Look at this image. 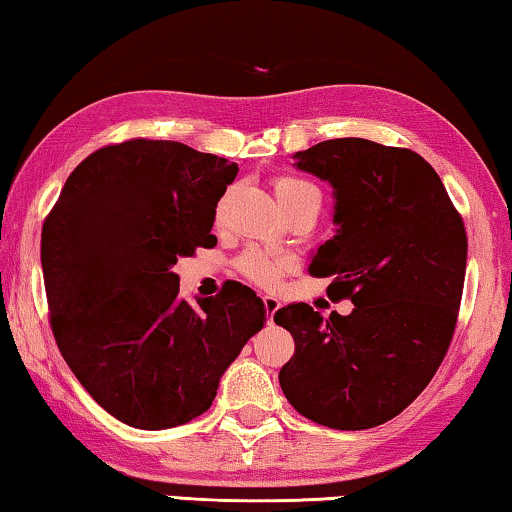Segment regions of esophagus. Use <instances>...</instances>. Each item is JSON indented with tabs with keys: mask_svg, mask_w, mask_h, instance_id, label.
Here are the masks:
<instances>
[{
	"mask_svg": "<svg viewBox=\"0 0 512 512\" xmlns=\"http://www.w3.org/2000/svg\"><path fill=\"white\" fill-rule=\"evenodd\" d=\"M263 306H265V313H267V322H272L274 313H277V311L281 309V302L277 300V297L265 295V297H263Z\"/></svg>",
	"mask_w": 512,
	"mask_h": 512,
	"instance_id": "esophagus-1",
	"label": "esophagus"
}]
</instances>
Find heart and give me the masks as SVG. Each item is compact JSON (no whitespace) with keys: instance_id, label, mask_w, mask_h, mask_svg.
I'll return each mask as SVG.
<instances>
[{"instance_id":"b5f03b06","label":"heart","mask_w":512,"mask_h":512,"mask_svg":"<svg viewBox=\"0 0 512 512\" xmlns=\"http://www.w3.org/2000/svg\"><path fill=\"white\" fill-rule=\"evenodd\" d=\"M272 187L279 203L286 210L302 206V203H318L320 206V190L304 178L277 176L272 180ZM293 263L295 258L290 256L288 251L251 245L238 256L235 267H238L242 277L249 279L251 283H256V286L274 288L281 281L283 274L293 267Z\"/></svg>"}]
</instances>
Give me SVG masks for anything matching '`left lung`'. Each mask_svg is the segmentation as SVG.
<instances>
[{
    "label": "left lung",
    "mask_w": 512,
    "mask_h": 512,
    "mask_svg": "<svg viewBox=\"0 0 512 512\" xmlns=\"http://www.w3.org/2000/svg\"><path fill=\"white\" fill-rule=\"evenodd\" d=\"M297 167L332 183L338 231L311 258V277L355 304L322 320L309 304L274 313L295 355L279 371L283 396L320 426L387 423L428 387L458 322L467 233L437 171L410 148L327 139Z\"/></svg>",
    "instance_id": "1"
}]
</instances>
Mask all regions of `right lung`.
Segmentation results:
<instances>
[{
    "instance_id": "right-lung-1",
    "label": "right lung",
    "mask_w": 512,
    "mask_h": 512,
    "mask_svg": "<svg viewBox=\"0 0 512 512\" xmlns=\"http://www.w3.org/2000/svg\"><path fill=\"white\" fill-rule=\"evenodd\" d=\"M235 176L226 157L137 137L77 164L45 217L54 341L91 398L132 428L201 416L263 327V300L238 281L196 306L178 295V258L217 245L215 208Z\"/></svg>"
}]
</instances>
